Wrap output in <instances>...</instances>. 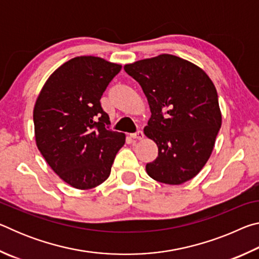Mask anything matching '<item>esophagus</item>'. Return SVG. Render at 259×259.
<instances>
[{
  "label": "esophagus",
  "instance_id": "obj_1",
  "mask_svg": "<svg viewBox=\"0 0 259 259\" xmlns=\"http://www.w3.org/2000/svg\"><path fill=\"white\" fill-rule=\"evenodd\" d=\"M130 136H131V138H134V139H138V140H140V139H143V138H144V134H143V131H142V130H138L137 133L131 134Z\"/></svg>",
  "mask_w": 259,
  "mask_h": 259
}]
</instances>
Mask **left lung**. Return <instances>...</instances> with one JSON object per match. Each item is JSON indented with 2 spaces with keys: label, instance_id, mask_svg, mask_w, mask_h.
Here are the masks:
<instances>
[{
  "label": "left lung",
  "instance_id": "obj_1",
  "mask_svg": "<svg viewBox=\"0 0 259 259\" xmlns=\"http://www.w3.org/2000/svg\"><path fill=\"white\" fill-rule=\"evenodd\" d=\"M145 94L152 115L144 128L159 148L148 176L181 185L198 175L211 155L222 125L218 95L202 68L162 54L124 65Z\"/></svg>",
  "mask_w": 259,
  "mask_h": 259
}]
</instances>
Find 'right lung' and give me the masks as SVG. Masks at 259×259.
Listing matches in <instances>:
<instances>
[{
	"label": "right lung",
	"mask_w": 259,
	"mask_h": 259,
	"mask_svg": "<svg viewBox=\"0 0 259 259\" xmlns=\"http://www.w3.org/2000/svg\"><path fill=\"white\" fill-rule=\"evenodd\" d=\"M120 64L80 56L48 78L33 111L35 142L50 168L77 190H90L109 177L125 135L107 130L109 116L100 106Z\"/></svg>",
	"instance_id": "obj_1"
}]
</instances>
